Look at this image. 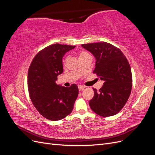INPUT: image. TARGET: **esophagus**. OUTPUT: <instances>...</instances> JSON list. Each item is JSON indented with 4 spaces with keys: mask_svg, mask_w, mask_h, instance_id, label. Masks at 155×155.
I'll return each instance as SVG.
<instances>
[{
    "mask_svg": "<svg viewBox=\"0 0 155 155\" xmlns=\"http://www.w3.org/2000/svg\"><path fill=\"white\" fill-rule=\"evenodd\" d=\"M85 88V87H84V86H82V85H78V89H79V91H81L82 90H83L84 88Z\"/></svg>",
    "mask_w": 155,
    "mask_h": 155,
    "instance_id": "1",
    "label": "esophagus"
}]
</instances>
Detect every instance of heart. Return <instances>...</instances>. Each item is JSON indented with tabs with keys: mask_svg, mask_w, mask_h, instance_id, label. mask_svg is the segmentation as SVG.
Wrapping results in <instances>:
<instances>
[{
	"mask_svg": "<svg viewBox=\"0 0 155 155\" xmlns=\"http://www.w3.org/2000/svg\"><path fill=\"white\" fill-rule=\"evenodd\" d=\"M87 55H90L88 53L85 52V51H82V52L80 53V54H79V58H82V57H85V56H87ZM68 59V58H66V59H65V61H67Z\"/></svg>",
	"mask_w": 155,
	"mask_h": 155,
	"instance_id": "b5f03b06",
	"label": "heart"
}]
</instances>
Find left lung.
Listing matches in <instances>:
<instances>
[{"label": "left lung", "mask_w": 155, "mask_h": 155, "mask_svg": "<svg viewBox=\"0 0 155 155\" xmlns=\"http://www.w3.org/2000/svg\"><path fill=\"white\" fill-rule=\"evenodd\" d=\"M81 46L94 55L96 59L94 73L104 81L99 91L93 88L94 96L89 105L101 116L115 115L125 105L132 89V74L128 61L119 48L106 42Z\"/></svg>", "instance_id": "1"}]
</instances>
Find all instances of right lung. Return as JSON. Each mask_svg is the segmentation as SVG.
Listing matches in <instances>:
<instances>
[{"label": "right lung", "mask_w": 155, "mask_h": 155, "mask_svg": "<svg viewBox=\"0 0 155 155\" xmlns=\"http://www.w3.org/2000/svg\"><path fill=\"white\" fill-rule=\"evenodd\" d=\"M76 46L54 44L40 51L33 59L28 74L30 99L45 118L58 121L71 113L78 94V87L57 85L58 76L63 72V58Z\"/></svg>", "instance_id": "add662e5"}]
</instances>
